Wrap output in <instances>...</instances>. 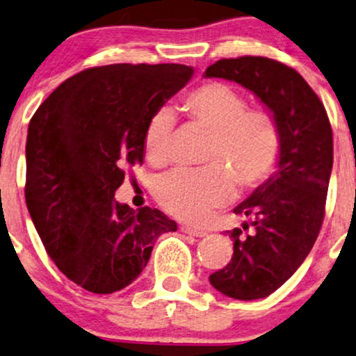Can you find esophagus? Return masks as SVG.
<instances>
[{
	"label": "esophagus",
	"instance_id": "1",
	"mask_svg": "<svg viewBox=\"0 0 356 356\" xmlns=\"http://www.w3.org/2000/svg\"><path fill=\"white\" fill-rule=\"evenodd\" d=\"M181 231H182L184 234L195 236V238H203V236H207V231L195 229V227H191V226H186V225H182V226H181Z\"/></svg>",
	"mask_w": 356,
	"mask_h": 356
}]
</instances>
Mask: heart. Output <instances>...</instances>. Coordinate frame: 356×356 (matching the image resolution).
Listing matches in <instances>:
<instances>
[{
	"mask_svg": "<svg viewBox=\"0 0 356 356\" xmlns=\"http://www.w3.org/2000/svg\"><path fill=\"white\" fill-rule=\"evenodd\" d=\"M184 111L211 134L198 170H174L158 179L154 195L170 215L202 222L243 191L259 187L272 175L280 158L282 136L268 112L249 108L248 99L229 84L210 81L188 92ZM175 125L172 108L161 107L146 122L143 151L156 168L168 164Z\"/></svg>",
	"mask_w": 356,
	"mask_h": 356,
	"instance_id": "b5f03b06",
	"label": "heart"
}]
</instances>
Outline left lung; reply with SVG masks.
<instances>
[{"label": "left lung", "instance_id": "left-lung-1", "mask_svg": "<svg viewBox=\"0 0 356 356\" xmlns=\"http://www.w3.org/2000/svg\"><path fill=\"white\" fill-rule=\"evenodd\" d=\"M207 78L236 81L262 101L282 136L277 170L234 208L250 218L227 231L234 243L231 262L210 283L234 300H260L278 290L311 252L325 215L334 163L332 129L324 104L296 70L265 58L239 56L210 65Z\"/></svg>", "mask_w": 356, "mask_h": 356}]
</instances>
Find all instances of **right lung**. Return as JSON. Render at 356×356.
<instances>
[{
	"instance_id": "1",
	"label": "right lung",
	"mask_w": 356,
	"mask_h": 356,
	"mask_svg": "<svg viewBox=\"0 0 356 356\" xmlns=\"http://www.w3.org/2000/svg\"><path fill=\"white\" fill-rule=\"evenodd\" d=\"M186 65H106L61 83L31 118L26 203L47 254L84 290L129 286L156 239L177 229L163 211L115 202L127 169L143 163L148 118L188 83Z\"/></svg>"
}]
</instances>
